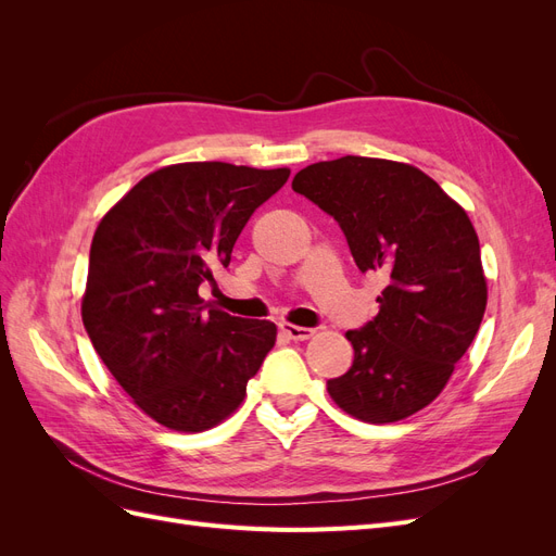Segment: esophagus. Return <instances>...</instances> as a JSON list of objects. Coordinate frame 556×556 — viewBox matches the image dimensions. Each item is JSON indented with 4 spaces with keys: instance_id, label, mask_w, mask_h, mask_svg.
Returning <instances> with one entry per match:
<instances>
[{
    "instance_id": "34e87169",
    "label": "esophagus",
    "mask_w": 556,
    "mask_h": 556,
    "mask_svg": "<svg viewBox=\"0 0 556 556\" xmlns=\"http://www.w3.org/2000/svg\"><path fill=\"white\" fill-rule=\"evenodd\" d=\"M280 331L288 336V339H292V341H308L311 336L315 333L313 329H308V327H296V325H290V323H285V325H280Z\"/></svg>"
}]
</instances>
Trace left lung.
<instances>
[{"label":"left lung","mask_w":556,"mask_h":556,"mask_svg":"<svg viewBox=\"0 0 556 556\" xmlns=\"http://www.w3.org/2000/svg\"><path fill=\"white\" fill-rule=\"evenodd\" d=\"M292 190L341 225L359 271L387 288L348 374L327 382L336 406L368 425H390L439 396L486 308L480 241L466 211L417 166L345 155L301 169Z\"/></svg>","instance_id":"obj_1"}]
</instances>
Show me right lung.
Returning <instances> with one entry per match:
<instances>
[{
	"instance_id": "add662e5",
	"label": "right lung",
	"mask_w": 556,
	"mask_h": 556,
	"mask_svg": "<svg viewBox=\"0 0 556 556\" xmlns=\"http://www.w3.org/2000/svg\"><path fill=\"white\" fill-rule=\"evenodd\" d=\"M288 178V166H162L97 225L83 325L111 376L157 425L182 433L220 425L274 348V323L206 313L199 285L229 264L250 215Z\"/></svg>"
}]
</instances>
